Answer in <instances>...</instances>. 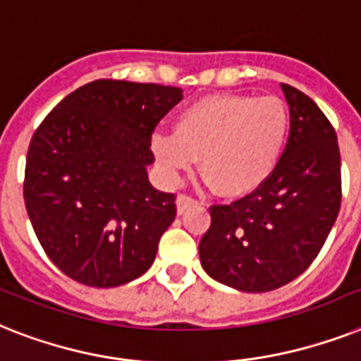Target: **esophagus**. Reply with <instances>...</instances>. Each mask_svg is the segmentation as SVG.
Masks as SVG:
<instances>
[{
  "label": "esophagus",
  "instance_id": "obj_1",
  "mask_svg": "<svg viewBox=\"0 0 361 361\" xmlns=\"http://www.w3.org/2000/svg\"><path fill=\"white\" fill-rule=\"evenodd\" d=\"M195 204L196 200L189 195H178V198H176V206H178V213H180V215L187 209V207L195 206Z\"/></svg>",
  "mask_w": 361,
  "mask_h": 361
}]
</instances>
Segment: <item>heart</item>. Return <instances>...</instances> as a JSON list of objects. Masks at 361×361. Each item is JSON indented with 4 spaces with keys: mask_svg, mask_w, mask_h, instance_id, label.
<instances>
[{
    "mask_svg": "<svg viewBox=\"0 0 361 361\" xmlns=\"http://www.w3.org/2000/svg\"><path fill=\"white\" fill-rule=\"evenodd\" d=\"M289 135V111L276 96H206L180 111L174 133H155L152 152L171 178L200 157V172L216 192L247 196L276 169Z\"/></svg>",
    "mask_w": 361,
    "mask_h": 361,
    "instance_id": "obj_1",
    "label": "heart"
}]
</instances>
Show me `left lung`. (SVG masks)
Returning <instances> with one entry per match:
<instances>
[{"label":"left lung","mask_w":361,"mask_h":361,"mask_svg":"<svg viewBox=\"0 0 361 361\" xmlns=\"http://www.w3.org/2000/svg\"><path fill=\"white\" fill-rule=\"evenodd\" d=\"M289 139L271 178L230 206L211 207L198 254L213 280L267 293L300 276L323 248L341 206L338 135L310 96L282 83Z\"/></svg>","instance_id":"left-lung-1"}]
</instances>
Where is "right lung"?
I'll return each mask as SVG.
<instances>
[{
  "label": "right lung",
  "instance_id": "right-lung-1",
  "mask_svg": "<svg viewBox=\"0 0 361 361\" xmlns=\"http://www.w3.org/2000/svg\"><path fill=\"white\" fill-rule=\"evenodd\" d=\"M181 98L178 87L98 79L35 131L25 209L44 252L75 282L116 287L154 263L176 196L148 181L152 133Z\"/></svg>",
  "mask_w": 361,
  "mask_h": 361
}]
</instances>
